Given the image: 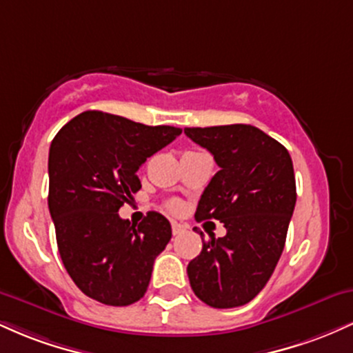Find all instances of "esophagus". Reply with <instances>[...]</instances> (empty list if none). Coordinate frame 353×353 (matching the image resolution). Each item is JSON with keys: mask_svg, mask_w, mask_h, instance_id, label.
<instances>
[{"mask_svg": "<svg viewBox=\"0 0 353 353\" xmlns=\"http://www.w3.org/2000/svg\"><path fill=\"white\" fill-rule=\"evenodd\" d=\"M184 225H181V224H177V222H172V234L174 236H181L182 232H184Z\"/></svg>", "mask_w": 353, "mask_h": 353, "instance_id": "esophagus-1", "label": "esophagus"}]
</instances>
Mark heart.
<instances>
[{
    "mask_svg": "<svg viewBox=\"0 0 353 353\" xmlns=\"http://www.w3.org/2000/svg\"><path fill=\"white\" fill-rule=\"evenodd\" d=\"M168 209L174 210V212H177V210L181 209V204L177 201H171V202H168Z\"/></svg>",
    "mask_w": 353,
    "mask_h": 353,
    "instance_id": "obj_1",
    "label": "heart"
}]
</instances>
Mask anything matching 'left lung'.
<instances>
[{"instance_id":"1","label":"left lung","mask_w":353,"mask_h":353,"mask_svg":"<svg viewBox=\"0 0 353 353\" xmlns=\"http://www.w3.org/2000/svg\"><path fill=\"white\" fill-rule=\"evenodd\" d=\"M184 132L221 168L202 192L196 221L217 219L228 229L224 237L202 239L201 254L188 265L190 287L214 309L244 305L269 282L285 245L297 201L292 159L279 141L250 124Z\"/></svg>"}]
</instances>
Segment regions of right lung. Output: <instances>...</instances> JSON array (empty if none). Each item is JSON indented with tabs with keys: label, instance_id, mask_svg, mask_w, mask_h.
Segmentation results:
<instances>
[{
	"label": "right lung",
	"instance_id": "1",
	"mask_svg": "<svg viewBox=\"0 0 353 353\" xmlns=\"http://www.w3.org/2000/svg\"><path fill=\"white\" fill-rule=\"evenodd\" d=\"M181 132L86 111L52 139L48 205L61 261L88 297L114 307L144 297L154 261L171 241V224L151 210L136 225L117 210L141 189V164Z\"/></svg>",
	"mask_w": 353,
	"mask_h": 353
}]
</instances>
